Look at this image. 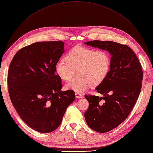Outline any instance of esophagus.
<instances>
[{
	"instance_id": "1",
	"label": "esophagus",
	"mask_w": 153,
	"mask_h": 153,
	"mask_svg": "<svg viewBox=\"0 0 153 153\" xmlns=\"http://www.w3.org/2000/svg\"><path fill=\"white\" fill-rule=\"evenodd\" d=\"M75 94H76V97L77 98H83L82 94L79 93H76Z\"/></svg>"
}]
</instances>
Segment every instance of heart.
<instances>
[{
	"label": "heart",
	"instance_id": "obj_1",
	"mask_svg": "<svg viewBox=\"0 0 153 153\" xmlns=\"http://www.w3.org/2000/svg\"><path fill=\"white\" fill-rule=\"evenodd\" d=\"M66 60L60 59L55 65V71L65 81L70 80L77 71L76 79L65 85L66 90L84 92L91 85H100L107 77L111 66L109 53L104 50L78 46L66 55Z\"/></svg>",
	"mask_w": 153,
	"mask_h": 153
}]
</instances>
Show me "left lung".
<instances>
[{
    "mask_svg": "<svg viewBox=\"0 0 153 153\" xmlns=\"http://www.w3.org/2000/svg\"><path fill=\"white\" fill-rule=\"evenodd\" d=\"M84 43L106 50L112 56L107 77L96 88L103 96L85 95L89 102L84 114L88 126L104 133L119 126L133 108L141 91L142 68L135 53L126 45L98 40Z\"/></svg>",
    "mask_w": 153,
    "mask_h": 153,
    "instance_id": "1",
    "label": "left lung"
}]
</instances>
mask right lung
Wrapping results in <instances>:
<instances>
[{"mask_svg": "<svg viewBox=\"0 0 153 153\" xmlns=\"http://www.w3.org/2000/svg\"><path fill=\"white\" fill-rule=\"evenodd\" d=\"M63 41L36 42L21 49L9 66L7 82L11 101L21 119L41 133L56 129L74 91L62 88L55 65L64 53Z\"/></svg>", "mask_w": 153, "mask_h": 153, "instance_id": "right-lung-1", "label": "right lung"}]
</instances>
